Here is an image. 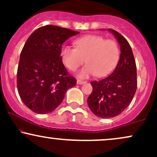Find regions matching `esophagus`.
I'll return each instance as SVG.
<instances>
[{
    "label": "esophagus",
    "mask_w": 157,
    "mask_h": 157,
    "mask_svg": "<svg viewBox=\"0 0 157 157\" xmlns=\"http://www.w3.org/2000/svg\"><path fill=\"white\" fill-rule=\"evenodd\" d=\"M86 81H82V80H77V83L78 85H82V84H84L86 83Z\"/></svg>",
    "instance_id": "34e87169"
}]
</instances>
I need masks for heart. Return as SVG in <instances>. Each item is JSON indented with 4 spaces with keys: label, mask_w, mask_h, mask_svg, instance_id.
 <instances>
[{
    "label": "heart",
    "mask_w": 157,
    "mask_h": 157,
    "mask_svg": "<svg viewBox=\"0 0 157 157\" xmlns=\"http://www.w3.org/2000/svg\"><path fill=\"white\" fill-rule=\"evenodd\" d=\"M76 48L63 47L62 59L68 69L75 71L85 61L87 64L79 71L78 77L90 75L101 77L108 75L116 67L120 57V49L116 41L98 35H87L75 41Z\"/></svg>",
    "instance_id": "1"
}]
</instances>
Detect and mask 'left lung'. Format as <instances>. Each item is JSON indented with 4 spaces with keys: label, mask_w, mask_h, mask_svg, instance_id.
<instances>
[{
    "label": "left lung",
    "mask_w": 157,
    "mask_h": 157,
    "mask_svg": "<svg viewBox=\"0 0 157 157\" xmlns=\"http://www.w3.org/2000/svg\"><path fill=\"white\" fill-rule=\"evenodd\" d=\"M120 45L121 55L111 75L90 82L93 90L87 102L94 115L109 118L118 116L129 105L137 86V67L132 50L127 40L118 32L108 28Z\"/></svg>",
    "instance_id": "8db88e82"
}]
</instances>
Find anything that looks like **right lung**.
I'll list each match as a JSON object with an SVG mask.
<instances>
[{
    "label": "right lung",
    "mask_w": 157,
    "mask_h": 157,
    "mask_svg": "<svg viewBox=\"0 0 157 157\" xmlns=\"http://www.w3.org/2000/svg\"><path fill=\"white\" fill-rule=\"evenodd\" d=\"M78 33L48 25L33 31L26 41L20 53L17 83L22 102L33 112H52L62 102L67 90L76 85L60 53L64 41Z\"/></svg>",
    "instance_id": "1"
}]
</instances>
